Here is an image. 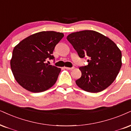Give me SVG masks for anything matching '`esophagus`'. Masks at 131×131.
<instances>
[{
	"mask_svg": "<svg viewBox=\"0 0 131 131\" xmlns=\"http://www.w3.org/2000/svg\"><path fill=\"white\" fill-rule=\"evenodd\" d=\"M64 68L67 69V70H72V69H74V67H64Z\"/></svg>",
	"mask_w": 131,
	"mask_h": 131,
	"instance_id": "1",
	"label": "esophagus"
}]
</instances>
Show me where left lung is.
Instances as JSON below:
<instances>
[{"label":"left lung","instance_id":"obj_1","mask_svg":"<svg viewBox=\"0 0 131 131\" xmlns=\"http://www.w3.org/2000/svg\"><path fill=\"white\" fill-rule=\"evenodd\" d=\"M79 56L89 58L88 66L80 67L81 77L76 80L79 88L97 93L106 89L117 78L122 65V52L111 39L93 30H84L67 37Z\"/></svg>","mask_w":131,"mask_h":131}]
</instances>
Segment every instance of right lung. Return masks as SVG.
<instances>
[{"instance_id": "right-lung-1", "label": "right lung", "mask_w": 131, "mask_h": 131, "mask_svg": "<svg viewBox=\"0 0 131 131\" xmlns=\"http://www.w3.org/2000/svg\"><path fill=\"white\" fill-rule=\"evenodd\" d=\"M64 34L53 31L30 35L14 47L10 61L11 71L22 88L33 93L46 91L57 81L61 69L46 63Z\"/></svg>"}]
</instances>
